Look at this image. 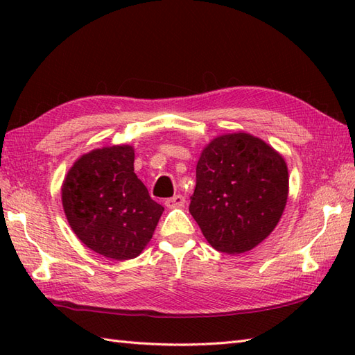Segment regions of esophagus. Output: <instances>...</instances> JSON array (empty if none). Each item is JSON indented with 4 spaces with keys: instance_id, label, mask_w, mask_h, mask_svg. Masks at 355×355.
<instances>
[{
    "instance_id": "1",
    "label": "esophagus",
    "mask_w": 355,
    "mask_h": 355,
    "mask_svg": "<svg viewBox=\"0 0 355 355\" xmlns=\"http://www.w3.org/2000/svg\"><path fill=\"white\" fill-rule=\"evenodd\" d=\"M166 207L169 209H175V207H182L186 205V198L183 197V195H173L172 198H168L164 201Z\"/></svg>"
}]
</instances>
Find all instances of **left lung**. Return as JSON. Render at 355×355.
<instances>
[{
	"label": "left lung",
	"instance_id": "obj_1",
	"mask_svg": "<svg viewBox=\"0 0 355 355\" xmlns=\"http://www.w3.org/2000/svg\"><path fill=\"white\" fill-rule=\"evenodd\" d=\"M286 198L284 157L259 137L232 132L201 150L189 212L215 250L238 254L275 230Z\"/></svg>",
	"mask_w": 355,
	"mask_h": 355
}]
</instances>
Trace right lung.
I'll return each instance as SVG.
<instances>
[{"instance_id":"add662e5","label":"right lung","mask_w":355,"mask_h":355,"mask_svg":"<svg viewBox=\"0 0 355 355\" xmlns=\"http://www.w3.org/2000/svg\"><path fill=\"white\" fill-rule=\"evenodd\" d=\"M62 207L82 244L105 258H137L164 207L134 172V148L114 145L79 157L61 187Z\"/></svg>"}]
</instances>
